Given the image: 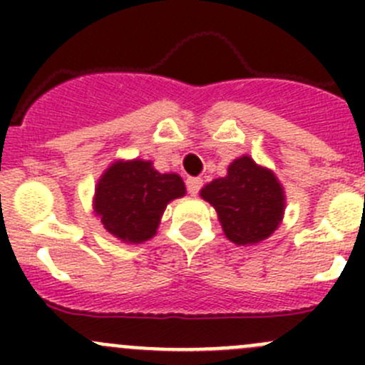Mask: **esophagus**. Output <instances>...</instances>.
Listing matches in <instances>:
<instances>
[{
    "label": "esophagus",
    "mask_w": 365,
    "mask_h": 365,
    "mask_svg": "<svg viewBox=\"0 0 365 365\" xmlns=\"http://www.w3.org/2000/svg\"><path fill=\"white\" fill-rule=\"evenodd\" d=\"M187 190H189L190 196H196L197 192L201 190V187H203V180L201 178H187Z\"/></svg>",
    "instance_id": "esophagus-1"
}]
</instances>
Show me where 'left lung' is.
I'll list each match as a JSON object with an SVG mask.
<instances>
[{"instance_id":"obj_1","label":"left lung","mask_w":365,"mask_h":365,"mask_svg":"<svg viewBox=\"0 0 365 365\" xmlns=\"http://www.w3.org/2000/svg\"><path fill=\"white\" fill-rule=\"evenodd\" d=\"M201 197L217 210L224 235L237 245H252L270 237L284 213L281 183L247 155L227 168V176L208 183Z\"/></svg>"}]
</instances>
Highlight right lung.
<instances>
[{"label":"right lung","instance_id":"1","mask_svg":"<svg viewBox=\"0 0 365 365\" xmlns=\"http://www.w3.org/2000/svg\"><path fill=\"white\" fill-rule=\"evenodd\" d=\"M183 194V180L175 173L160 175L146 160L116 162L98 180L95 210L109 233L139 244L155 235L165 205Z\"/></svg>","mask_w":365,"mask_h":365}]
</instances>
